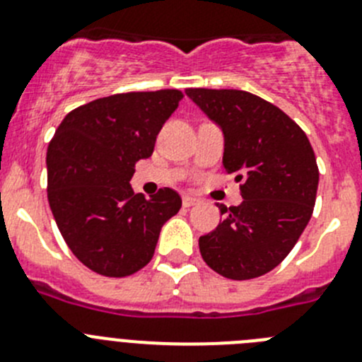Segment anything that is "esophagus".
I'll use <instances>...</instances> for the list:
<instances>
[{
    "mask_svg": "<svg viewBox=\"0 0 362 362\" xmlns=\"http://www.w3.org/2000/svg\"><path fill=\"white\" fill-rule=\"evenodd\" d=\"M195 204H199V199L197 197H190V195H185V197H183V206L185 208L195 206Z\"/></svg>",
    "mask_w": 362,
    "mask_h": 362,
    "instance_id": "obj_1",
    "label": "esophagus"
}]
</instances>
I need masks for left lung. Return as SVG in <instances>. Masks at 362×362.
Returning a JSON list of instances; mask_svg holds the SVG:
<instances>
[{"label": "left lung", "instance_id": "left-lung-1", "mask_svg": "<svg viewBox=\"0 0 362 362\" xmlns=\"http://www.w3.org/2000/svg\"><path fill=\"white\" fill-rule=\"evenodd\" d=\"M224 132L222 163L240 183L238 206L217 204L218 226L199 238L203 260L230 280H251L284 260L316 204L317 170L303 129L280 107L240 89L188 88Z\"/></svg>", "mask_w": 362, "mask_h": 362}]
</instances>
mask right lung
<instances>
[{"mask_svg":"<svg viewBox=\"0 0 362 362\" xmlns=\"http://www.w3.org/2000/svg\"><path fill=\"white\" fill-rule=\"evenodd\" d=\"M179 89L118 93L73 109L48 145V203L71 253L109 278L154 257L159 231L181 208L172 188L145 199L129 185L134 165L177 109Z\"/></svg>","mask_w":362,"mask_h":362,"instance_id":"right-lung-1","label":"right lung"}]
</instances>
